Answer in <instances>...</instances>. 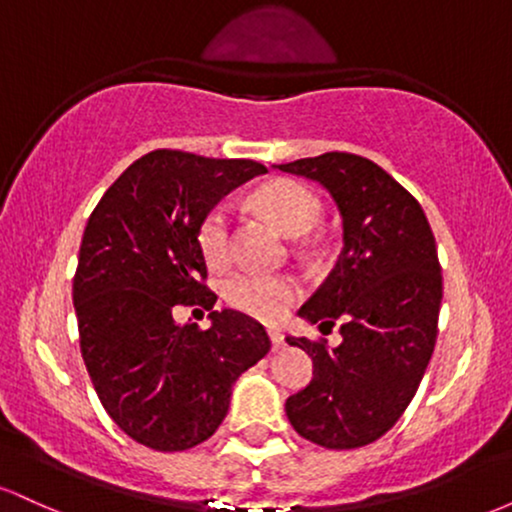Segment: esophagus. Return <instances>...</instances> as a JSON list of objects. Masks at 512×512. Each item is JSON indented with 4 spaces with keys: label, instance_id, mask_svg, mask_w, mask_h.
<instances>
[{
    "label": "esophagus",
    "instance_id": "obj_1",
    "mask_svg": "<svg viewBox=\"0 0 512 512\" xmlns=\"http://www.w3.org/2000/svg\"><path fill=\"white\" fill-rule=\"evenodd\" d=\"M269 339H272V349L274 351L284 349V334H281L279 330H269Z\"/></svg>",
    "mask_w": 512,
    "mask_h": 512
}]
</instances>
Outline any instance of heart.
Wrapping results in <instances>:
<instances>
[{"mask_svg":"<svg viewBox=\"0 0 512 512\" xmlns=\"http://www.w3.org/2000/svg\"><path fill=\"white\" fill-rule=\"evenodd\" d=\"M255 207L267 214L281 231L289 236H303L317 226L322 216L320 199L310 187L293 180H276L262 187L255 195ZM197 243L204 260L211 267H223L233 255L231 211L214 207L207 211L197 228ZM303 286L293 274L238 272L226 281V298L240 313L257 320L274 322L289 313L293 303L301 298Z\"/></svg>","mask_w":512,"mask_h":512,"instance_id":"obj_1","label":"heart"}]
</instances>
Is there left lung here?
<instances>
[{
	"label": "left lung",
	"instance_id": "1",
	"mask_svg": "<svg viewBox=\"0 0 512 512\" xmlns=\"http://www.w3.org/2000/svg\"><path fill=\"white\" fill-rule=\"evenodd\" d=\"M274 168L320 182L344 228L337 264L298 310L320 330L342 322V344L286 337L313 358L286 416L322 448H363L397 424L431 361L443 301L436 238L421 204L368 158L330 151Z\"/></svg>",
	"mask_w": 512,
	"mask_h": 512
}]
</instances>
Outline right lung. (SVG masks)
Segmentation results:
<instances>
[{"mask_svg": "<svg viewBox=\"0 0 512 512\" xmlns=\"http://www.w3.org/2000/svg\"><path fill=\"white\" fill-rule=\"evenodd\" d=\"M264 173L245 158L158 149L88 216L72 291L81 356L110 419L146 448L180 452L214 436L233 383L272 346L238 310H212L209 331L172 320L175 304L214 308L197 228L228 192Z\"/></svg>", "mask_w": 512, "mask_h": 512, "instance_id": "right-lung-1", "label": "right lung"}]
</instances>
